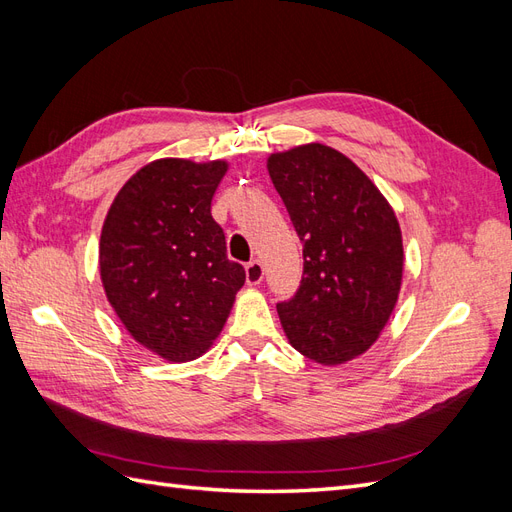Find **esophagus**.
<instances>
[{"label": "esophagus", "mask_w": 512, "mask_h": 512, "mask_svg": "<svg viewBox=\"0 0 512 512\" xmlns=\"http://www.w3.org/2000/svg\"><path fill=\"white\" fill-rule=\"evenodd\" d=\"M262 277H265V267H262L260 260H252L245 265V280L250 286H256L262 282Z\"/></svg>", "instance_id": "esophagus-1"}]
</instances>
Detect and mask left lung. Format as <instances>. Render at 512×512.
<instances>
[{
	"instance_id": "8db88e82",
	"label": "left lung",
	"mask_w": 512,
	"mask_h": 512,
	"mask_svg": "<svg viewBox=\"0 0 512 512\" xmlns=\"http://www.w3.org/2000/svg\"><path fill=\"white\" fill-rule=\"evenodd\" d=\"M303 243L301 286L277 303L294 350L346 363L376 342L397 303L404 245L395 213L363 170L327 145L267 162Z\"/></svg>"
}]
</instances>
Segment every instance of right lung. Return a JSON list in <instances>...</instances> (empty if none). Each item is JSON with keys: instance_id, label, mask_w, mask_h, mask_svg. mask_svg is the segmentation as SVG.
Instances as JSON below:
<instances>
[{"instance_id": "right-lung-1", "label": "right lung", "mask_w": 512, "mask_h": 512, "mask_svg": "<svg viewBox=\"0 0 512 512\" xmlns=\"http://www.w3.org/2000/svg\"><path fill=\"white\" fill-rule=\"evenodd\" d=\"M226 162L166 158L123 185L104 220L100 273L108 303L138 344L192 361L220 335L245 269L226 256L211 198Z\"/></svg>"}]
</instances>
